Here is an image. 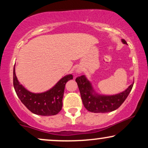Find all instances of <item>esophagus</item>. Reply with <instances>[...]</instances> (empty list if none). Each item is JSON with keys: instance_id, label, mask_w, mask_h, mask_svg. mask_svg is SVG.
Returning a JSON list of instances; mask_svg holds the SVG:
<instances>
[{"instance_id": "34e87169", "label": "esophagus", "mask_w": 148, "mask_h": 148, "mask_svg": "<svg viewBox=\"0 0 148 148\" xmlns=\"http://www.w3.org/2000/svg\"><path fill=\"white\" fill-rule=\"evenodd\" d=\"M79 72H81V70H80V69H78V70H77V73H79Z\"/></svg>"}]
</instances>
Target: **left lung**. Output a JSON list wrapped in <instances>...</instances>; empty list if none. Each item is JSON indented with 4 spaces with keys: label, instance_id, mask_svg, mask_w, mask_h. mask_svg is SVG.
<instances>
[{
    "label": "left lung",
    "instance_id": "obj_1",
    "mask_svg": "<svg viewBox=\"0 0 148 148\" xmlns=\"http://www.w3.org/2000/svg\"><path fill=\"white\" fill-rule=\"evenodd\" d=\"M124 44L127 42L122 40ZM85 108L92 113H108L115 111L122 105L132 90L134 83L120 94L111 96H102L96 94L91 84L84 75L76 79Z\"/></svg>",
    "mask_w": 148,
    "mask_h": 148
}]
</instances>
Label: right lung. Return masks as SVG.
<instances>
[{
	"label": "right lung",
	"instance_id": "add662e5",
	"mask_svg": "<svg viewBox=\"0 0 148 148\" xmlns=\"http://www.w3.org/2000/svg\"><path fill=\"white\" fill-rule=\"evenodd\" d=\"M72 79L73 76L69 74L62 78L49 90L42 93H33L19 84L15 74L14 67L13 71V85L21 102L32 113L45 116L56 115L61 111L65 84Z\"/></svg>",
	"mask_w": 148,
	"mask_h": 148
}]
</instances>
